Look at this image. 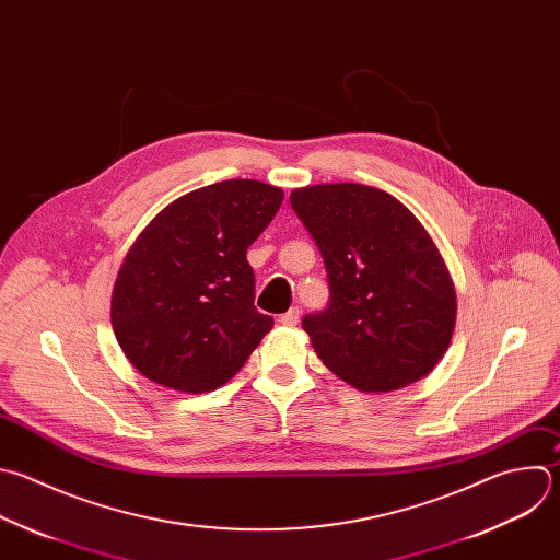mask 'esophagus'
<instances>
[{"label": "esophagus", "mask_w": 560, "mask_h": 560, "mask_svg": "<svg viewBox=\"0 0 560 560\" xmlns=\"http://www.w3.org/2000/svg\"><path fill=\"white\" fill-rule=\"evenodd\" d=\"M299 318H301V310L299 307H290L285 314H281V323L283 325H296L299 323Z\"/></svg>", "instance_id": "obj_1"}]
</instances>
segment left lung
I'll use <instances>...</instances> for the list:
<instances>
[{"label": "left lung", "mask_w": 560, "mask_h": 560, "mask_svg": "<svg viewBox=\"0 0 560 560\" xmlns=\"http://www.w3.org/2000/svg\"><path fill=\"white\" fill-rule=\"evenodd\" d=\"M290 205L327 270L329 303L301 323L325 366L364 394L424 378L451 345L457 296L420 220L351 182L305 186Z\"/></svg>", "instance_id": "left-lung-1"}]
</instances>
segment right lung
Segmentation results:
<instances>
[{
  "mask_svg": "<svg viewBox=\"0 0 560 560\" xmlns=\"http://www.w3.org/2000/svg\"><path fill=\"white\" fill-rule=\"evenodd\" d=\"M283 191L224 179L162 209L129 248L112 292V327L129 362L162 387L205 394L229 383L275 320L255 307L248 246Z\"/></svg>",
  "mask_w": 560,
  "mask_h": 560,
  "instance_id": "right-lung-1",
  "label": "right lung"
}]
</instances>
